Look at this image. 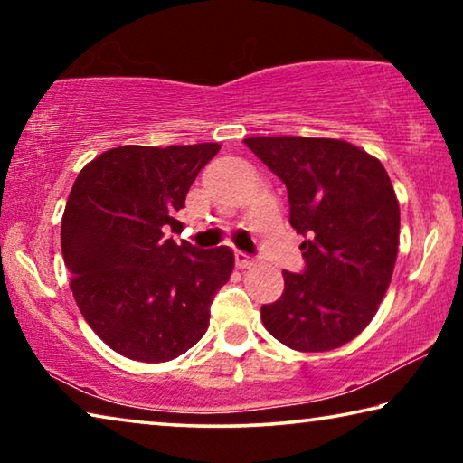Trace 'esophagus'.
<instances>
[{"mask_svg": "<svg viewBox=\"0 0 463 463\" xmlns=\"http://www.w3.org/2000/svg\"><path fill=\"white\" fill-rule=\"evenodd\" d=\"M234 261H237V268H241V269L253 268V265H255L253 257H249L247 253H242V250H237V253H234Z\"/></svg>", "mask_w": 463, "mask_h": 463, "instance_id": "34e87169", "label": "esophagus"}]
</instances>
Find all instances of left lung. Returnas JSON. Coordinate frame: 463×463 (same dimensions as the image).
Here are the masks:
<instances>
[{
	"instance_id": "left-lung-1",
	"label": "left lung",
	"mask_w": 463,
	"mask_h": 463,
	"mask_svg": "<svg viewBox=\"0 0 463 463\" xmlns=\"http://www.w3.org/2000/svg\"><path fill=\"white\" fill-rule=\"evenodd\" d=\"M245 145L288 187L302 273L263 304L268 333L296 351H331L372 323L398 255L401 208L382 163L339 138L250 137Z\"/></svg>"
}]
</instances>
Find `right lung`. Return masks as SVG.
<instances>
[{
    "mask_svg": "<svg viewBox=\"0 0 463 463\" xmlns=\"http://www.w3.org/2000/svg\"><path fill=\"white\" fill-rule=\"evenodd\" d=\"M218 143L109 148L85 165L61 222L62 260L83 318L109 349L159 364L198 343L229 281V247L177 245L167 232Z\"/></svg>",
    "mask_w": 463,
    "mask_h": 463,
    "instance_id": "right-lung-1",
    "label": "right lung"
}]
</instances>
